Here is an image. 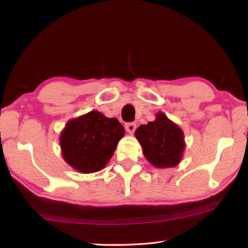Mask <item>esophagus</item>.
<instances>
[{
  "mask_svg": "<svg viewBox=\"0 0 248 248\" xmlns=\"http://www.w3.org/2000/svg\"><path fill=\"white\" fill-rule=\"evenodd\" d=\"M136 128H137V124L134 123H129L125 124V130H127V132H129L130 134H132L134 131H136Z\"/></svg>",
  "mask_w": 248,
  "mask_h": 248,
  "instance_id": "obj_1",
  "label": "esophagus"
}]
</instances>
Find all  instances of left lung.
Listing matches in <instances>:
<instances>
[{
  "label": "left lung",
  "mask_w": 248,
  "mask_h": 248,
  "mask_svg": "<svg viewBox=\"0 0 248 248\" xmlns=\"http://www.w3.org/2000/svg\"><path fill=\"white\" fill-rule=\"evenodd\" d=\"M134 136L140 142L145 158L156 169L174 167L182 161L186 146L184 131L164 112H157L154 121L141 124Z\"/></svg>",
  "instance_id": "1"
}]
</instances>
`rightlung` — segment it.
Returning a JSON list of instances; mask_svg holds the SVG:
<instances>
[{
    "label": "right lung",
    "mask_w": 248,
    "mask_h": 248,
    "mask_svg": "<svg viewBox=\"0 0 248 248\" xmlns=\"http://www.w3.org/2000/svg\"><path fill=\"white\" fill-rule=\"evenodd\" d=\"M124 136V129L118 119L92 110L66 123L60 134L62 156L79 173L99 171L111 158Z\"/></svg>",
    "instance_id": "1"
}]
</instances>
